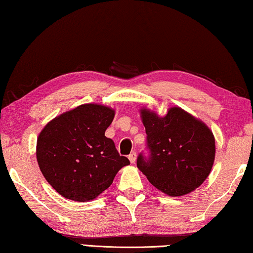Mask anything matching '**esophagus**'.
Returning a JSON list of instances; mask_svg holds the SVG:
<instances>
[{
  "label": "esophagus",
  "mask_w": 253,
  "mask_h": 253,
  "mask_svg": "<svg viewBox=\"0 0 253 253\" xmlns=\"http://www.w3.org/2000/svg\"><path fill=\"white\" fill-rule=\"evenodd\" d=\"M128 158H129L130 163H135L136 162V152H131L129 155H128Z\"/></svg>",
  "instance_id": "esophagus-1"
}]
</instances>
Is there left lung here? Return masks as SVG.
I'll return each mask as SVG.
<instances>
[{"instance_id": "obj_1", "label": "left lung", "mask_w": 253, "mask_h": 253, "mask_svg": "<svg viewBox=\"0 0 253 253\" xmlns=\"http://www.w3.org/2000/svg\"><path fill=\"white\" fill-rule=\"evenodd\" d=\"M147 155L140 153L137 168L152 185L169 196L194 191L209 176L215 156L212 131L178 107L164 117L142 110Z\"/></svg>"}]
</instances>
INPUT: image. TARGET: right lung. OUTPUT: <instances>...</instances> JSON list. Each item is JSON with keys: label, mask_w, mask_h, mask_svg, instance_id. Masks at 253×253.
<instances>
[{"label": "right lung", "mask_w": 253, "mask_h": 253, "mask_svg": "<svg viewBox=\"0 0 253 253\" xmlns=\"http://www.w3.org/2000/svg\"><path fill=\"white\" fill-rule=\"evenodd\" d=\"M115 111L81 105L55 117L42 129L37 160L46 181L63 198L88 202L107 190L118 170L129 164L105 131Z\"/></svg>", "instance_id": "right-lung-1"}]
</instances>
